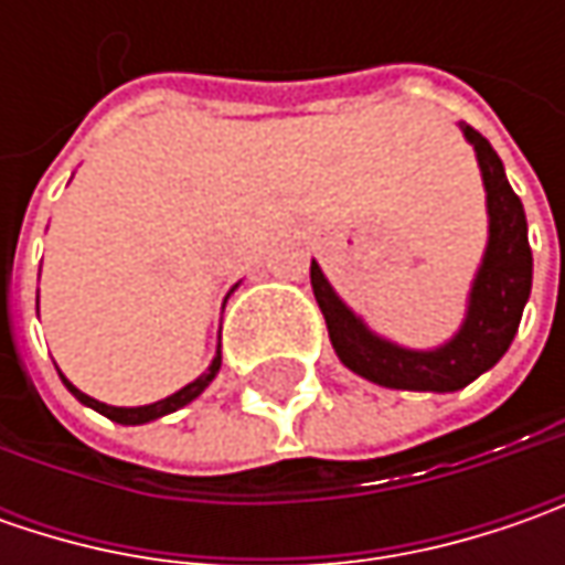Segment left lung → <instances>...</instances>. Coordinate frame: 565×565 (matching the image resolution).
<instances>
[{
  "label": "left lung",
  "instance_id": "8db88e82",
  "mask_svg": "<svg viewBox=\"0 0 565 565\" xmlns=\"http://www.w3.org/2000/svg\"><path fill=\"white\" fill-rule=\"evenodd\" d=\"M466 138L475 143L484 188H488L490 242L484 264L478 270L468 317L456 339L434 352L399 349L386 339L374 337L359 317L352 315L339 295L330 289L323 273L311 264V286L323 311L330 342L339 361L359 377L390 386V390H424V393H452L475 377L490 371L507 355L525 301L532 295V248H529V223L525 206L512 191L510 179L497 150L484 135L471 125H462Z\"/></svg>",
  "mask_w": 565,
  "mask_h": 565
}]
</instances>
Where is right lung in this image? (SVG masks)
Returning <instances> with one entry per match:
<instances>
[{
    "label": "right lung",
    "mask_w": 565,
    "mask_h": 565,
    "mask_svg": "<svg viewBox=\"0 0 565 565\" xmlns=\"http://www.w3.org/2000/svg\"><path fill=\"white\" fill-rule=\"evenodd\" d=\"M220 361H223V355H220V349H216V359H213V364H210V371L206 374H201V377L194 380V383H188V386H182L179 393H172L169 399H160L153 402V405H141V408H116V405H106V402H97L90 399L87 393H81L77 386H72L68 380L62 377V383L72 390V396H75L77 402H84V405H90L94 412H99V415H106L109 422H119V424H147L153 422V418H163V415H169V412H175V408H182V405H188L191 399H198L201 393H204L206 386H210V380L216 377V371H220Z\"/></svg>",
    "instance_id": "right-lung-1"
}]
</instances>
